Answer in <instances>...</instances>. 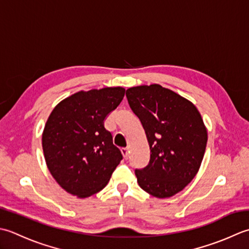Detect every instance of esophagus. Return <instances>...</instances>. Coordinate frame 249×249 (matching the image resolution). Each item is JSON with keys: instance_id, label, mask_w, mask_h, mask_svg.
I'll return each instance as SVG.
<instances>
[{"instance_id": "1", "label": "esophagus", "mask_w": 249, "mask_h": 249, "mask_svg": "<svg viewBox=\"0 0 249 249\" xmlns=\"http://www.w3.org/2000/svg\"><path fill=\"white\" fill-rule=\"evenodd\" d=\"M121 153H123L124 159L129 158V148H126V147H125V148H123V149H121Z\"/></svg>"}]
</instances>
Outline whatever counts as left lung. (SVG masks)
I'll return each instance as SVG.
<instances>
[{"label":"left lung","mask_w":249,"mask_h":249,"mask_svg":"<svg viewBox=\"0 0 249 249\" xmlns=\"http://www.w3.org/2000/svg\"><path fill=\"white\" fill-rule=\"evenodd\" d=\"M125 95L150 149L148 164L135 170L139 185L160 199L174 196L194 179L205 153L207 132L199 110L157 84L129 88Z\"/></svg>","instance_id":"1"}]
</instances>
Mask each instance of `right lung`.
Returning <instances> with one entry per match:
<instances>
[{
    "mask_svg": "<svg viewBox=\"0 0 249 249\" xmlns=\"http://www.w3.org/2000/svg\"><path fill=\"white\" fill-rule=\"evenodd\" d=\"M124 91H80L50 114L43 133L45 160L53 178L70 194L87 197L102 190L123 160L104 120L123 101Z\"/></svg>",
    "mask_w": 249,
    "mask_h": 249,
    "instance_id": "obj_1",
    "label": "right lung"
}]
</instances>
